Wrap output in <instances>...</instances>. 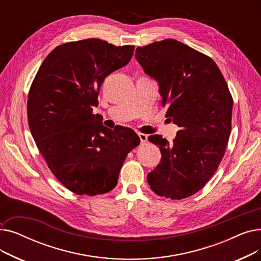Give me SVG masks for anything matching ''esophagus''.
Wrapping results in <instances>:
<instances>
[{
  "mask_svg": "<svg viewBox=\"0 0 261 261\" xmlns=\"http://www.w3.org/2000/svg\"><path fill=\"white\" fill-rule=\"evenodd\" d=\"M139 138H140V140H141V143H145V142H147V140H148L147 134H144V133H139Z\"/></svg>",
  "mask_w": 261,
  "mask_h": 261,
  "instance_id": "34e87169",
  "label": "esophagus"
}]
</instances>
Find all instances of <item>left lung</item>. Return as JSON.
Here are the masks:
<instances>
[{
    "instance_id": "obj_1",
    "label": "left lung",
    "mask_w": 261,
    "mask_h": 261,
    "mask_svg": "<svg viewBox=\"0 0 261 261\" xmlns=\"http://www.w3.org/2000/svg\"><path fill=\"white\" fill-rule=\"evenodd\" d=\"M135 58L159 84L166 116L180 128L172 143L159 134L148 138L162 154L148 184L161 197L193 196L217 170L229 139L232 98L226 81L212 58L173 39L138 47Z\"/></svg>"
}]
</instances>
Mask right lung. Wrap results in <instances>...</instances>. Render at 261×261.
I'll list each match as a JSON object with an SVG mask.
<instances>
[{
    "label": "right lung",
    "instance_id": "right-lung-1",
    "mask_svg": "<svg viewBox=\"0 0 261 261\" xmlns=\"http://www.w3.org/2000/svg\"><path fill=\"white\" fill-rule=\"evenodd\" d=\"M134 46L100 39L68 42L41 64L27 100L34 141L54 175L77 195L112 190L127 154L140 145L130 128L111 130L92 113L105 78L129 63Z\"/></svg>",
    "mask_w": 261,
    "mask_h": 261
}]
</instances>
